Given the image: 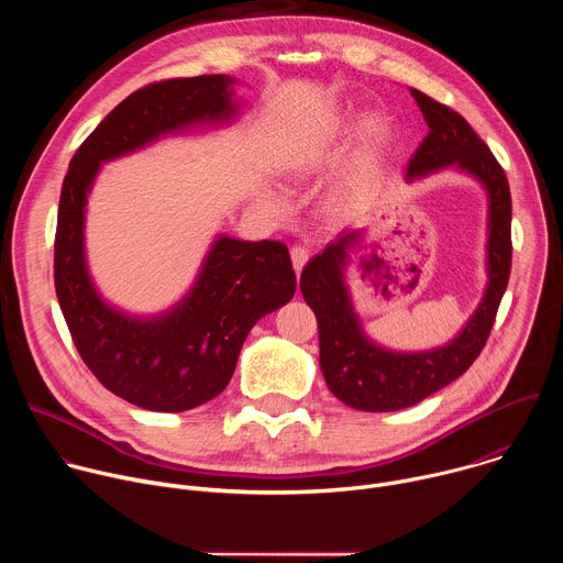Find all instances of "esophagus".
<instances>
[{
	"instance_id": "obj_1",
	"label": "esophagus",
	"mask_w": 563,
	"mask_h": 563,
	"mask_svg": "<svg viewBox=\"0 0 563 563\" xmlns=\"http://www.w3.org/2000/svg\"><path fill=\"white\" fill-rule=\"evenodd\" d=\"M307 261H309V250L302 247V245H294V247H291V263H294L296 274H300V269L305 267Z\"/></svg>"
}]
</instances>
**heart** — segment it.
<instances>
[{
  "instance_id": "1",
  "label": "heart",
  "mask_w": 563,
  "mask_h": 563,
  "mask_svg": "<svg viewBox=\"0 0 563 563\" xmlns=\"http://www.w3.org/2000/svg\"><path fill=\"white\" fill-rule=\"evenodd\" d=\"M347 126L343 124V122H336L332 129H328V140H332V137H336L339 133H343ZM365 133L369 135V137H380L383 135V122L380 120H367L365 122ZM307 165V163H305ZM305 165L298 169V174H302L305 172ZM358 198H361V187L358 185H352L347 191H345V196H343V202L345 205H354V202H358ZM278 209H285V202L278 198L276 202H274Z\"/></svg>"
}]
</instances>
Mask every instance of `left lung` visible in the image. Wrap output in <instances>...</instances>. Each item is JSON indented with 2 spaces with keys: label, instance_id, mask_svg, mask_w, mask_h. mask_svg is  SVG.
<instances>
[{
  "label": "left lung",
  "instance_id": "left-lung-1",
  "mask_svg": "<svg viewBox=\"0 0 563 563\" xmlns=\"http://www.w3.org/2000/svg\"><path fill=\"white\" fill-rule=\"evenodd\" d=\"M430 133L408 163V180L445 167H459L488 191V289L461 334L437 350L396 354L363 334L352 309L343 272L363 247V229H345L323 254L313 256L300 274V291L318 320L320 369L328 387L345 406L363 412H394L459 378L486 347L504 298L512 265V200L506 172L474 129L454 109L410 89Z\"/></svg>",
  "mask_w": 563,
  "mask_h": 563
}]
</instances>
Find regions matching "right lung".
Segmentation results:
<instances>
[{
    "label": "right lung",
    "instance_id": "obj_1",
    "mask_svg": "<svg viewBox=\"0 0 563 563\" xmlns=\"http://www.w3.org/2000/svg\"><path fill=\"white\" fill-rule=\"evenodd\" d=\"M227 75L174 77L122 100L79 144L62 183L55 231V294L70 339L115 396L153 412H185L218 396L250 330L296 291L289 250L278 240L220 235L202 272L169 313L131 318L96 291L85 261V207L107 159L198 122L235 111Z\"/></svg>",
    "mask_w": 563,
    "mask_h": 563
}]
</instances>
